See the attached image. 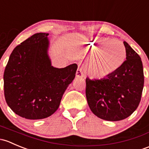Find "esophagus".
I'll return each instance as SVG.
<instances>
[{"label": "esophagus", "mask_w": 149, "mask_h": 149, "mask_svg": "<svg viewBox=\"0 0 149 149\" xmlns=\"http://www.w3.org/2000/svg\"><path fill=\"white\" fill-rule=\"evenodd\" d=\"M76 77H85V74L83 73V70L81 68H78L77 70V72H76Z\"/></svg>", "instance_id": "34e87169"}]
</instances>
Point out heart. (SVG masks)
Returning a JSON list of instances; mask_svg holds the SVG:
<instances>
[{"instance_id":"obj_1","label":"heart","mask_w":149,"mask_h":149,"mask_svg":"<svg viewBox=\"0 0 149 149\" xmlns=\"http://www.w3.org/2000/svg\"><path fill=\"white\" fill-rule=\"evenodd\" d=\"M85 45L92 54L86 72L94 79H102L116 72L126 58L125 46L118 39L95 38L85 41Z\"/></svg>"}]
</instances>
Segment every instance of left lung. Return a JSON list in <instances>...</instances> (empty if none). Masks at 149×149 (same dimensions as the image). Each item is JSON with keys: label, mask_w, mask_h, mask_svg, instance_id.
<instances>
[{"label": "left lung", "mask_w": 149, "mask_h": 149, "mask_svg": "<svg viewBox=\"0 0 149 149\" xmlns=\"http://www.w3.org/2000/svg\"><path fill=\"white\" fill-rule=\"evenodd\" d=\"M126 60L113 74L100 79L86 78V97L98 118L118 121L130 116L140 103L143 88V64L139 55L123 41Z\"/></svg>", "instance_id": "left-lung-1"}]
</instances>
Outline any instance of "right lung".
Returning <instances> with one entry per match:
<instances>
[{
    "instance_id": "1",
    "label": "right lung",
    "mask_w": 149,
    "mask_h": 149,
    "mask_svg": "<svg viewBox=\"0 0 149 149\" xmlns=\"http://www.w3.org/2000/svg\"><path fill=\"white\" fill-rule=\"evenodd\" d=\"M49 33H37L13 49L3 74L4 95L21 117L43 119L55 113L64 93L75 77L77 65L52 66Z\"/></svg>"
}]
</instances>
